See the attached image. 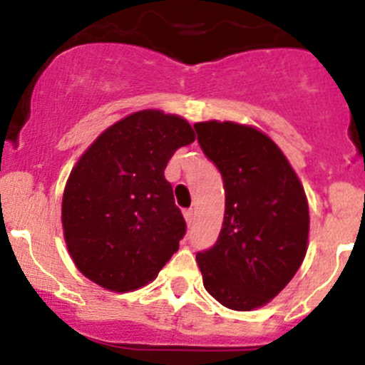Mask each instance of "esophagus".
I'll return each instance as SVG.
<instances>
[{"mask_svg": "<svg viewBox=\"0 0 365 365\" xmlns=\"http://www.w3.org/2000/svg\"><path fill=\"white\" fill-rule=\"evenodd\" d=\"M183 217H185V221H187V225H192L194 222V210L192 208H189V210H183Z\"/></svg>", "mask_w": 365, "mask_h": 365, "instance_id": "34e87169", "label": "esophagus"}]
</instances>
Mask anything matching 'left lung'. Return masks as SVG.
<instances>
[{
  "label": "left lung",
  "mask_w": 365,
  "mask_h": 365,
  "mask_svg": "<svg viewBox=\"0 0 365 365\" xmlns=\"http://www.w3.org/2000/svg\"><path fill=\"white\" fill-rule=\"evenodd\" d=\"M194 130L226 192L217 240L196 255L203 285L228 309H258L292 280L305 258V190L280 148L253 126L207 121Z\"/></svg>",
  "instance_id": "1"
}]
</instances>
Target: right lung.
Masks as SVG:
<instances>
[{
    "label": "right lung",
    "instance_id": "add662e5",
    "mask_svg": "<svg viewBox=\"0 0 365 365\" xmlns=\"http://www.w3.org/2000/svg\"><path fill=\"white\" fill-rule=\"evenodd\" d=\"M194 140L185 119L140 110L105 130L71 171L62 200L67 250L81 274L115 292L157 278L185 219L164 169Z\"/></svg>",
    "mask_w": 365,
    "mask_h": 365
}]
</instances>
